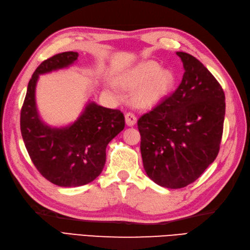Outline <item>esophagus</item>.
<instances>
[{
    "label": "esophagus",
    "instance_id": "obj_1",
    "mask_svg": "<svg viewBox=\"0 0 250 250\" xmlns=\"http://www.w3.org/2000/svg\"><path fill=\"white\" fill-rule=\"evenodd\" d=\"M125 117L126 125L129 126H132L136 124V116L133 113H126Z\"/></svg>",
    "mask_w": 250,
    "mask_h": 250
}]
</instances>
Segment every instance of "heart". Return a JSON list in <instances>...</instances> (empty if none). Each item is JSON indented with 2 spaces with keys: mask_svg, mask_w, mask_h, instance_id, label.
Returning a JSON list of instances; mask_svg holds the SVG:
<instances>
[{
  "mask_svg": "<svg viewBox=\"0 0 250 250\" xmlns=\"http://www.w3.org/2000/svg\"><path fill=\"white\" fill-rule=\"evenodd\" d=\"M174 83V74L169 70H161V65L156 61L141 63L122 79L125 87L139 88L135 101L141 106H152L160 102L171 91Z\"/></svg>",
  "mask_w": 250,
  "mask_h": 250,
  "instance_id": "1",
  "label": "heart"
}]
</instances>
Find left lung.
Returning a JSON list of instances; mask_svg holds the SVG:
<instances>
[{
  "label": "left lung",
  "instance_id": "8db88e82",
  "mask_svg": "<svg viewBox=\"0 0 250 250\" xmlns=\"http://www.w3.org/2000/svg\"><path fill=\"white\" fill-rule=\"evenodd\" d=\"M184 63L175 91L141 116V152L145 172L161 187L178 189L195 182L220 149L225 92L202 63L176 52Z\"/></svg>",
  "mask_w": 250,
  "mask_h": 250
}]
</instances>
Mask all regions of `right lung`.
Returning a JSON list of instances; mask_svg holds the SVG:
<instances>
[{
  "mask_svg": "<svg viewBox=\"0 0 250 250\" xmlns=\"http://www.w3.org/2000/svg\"><path fill=\"white\" fill-rule=\"evenodd\" d=\"M78 52L52 56L32 75L20 113V130L32 162L43 177L60 187H78L97 178L106 161V147L125 128V116L89 103L70 126L50 128L40 119L35 106V86L40 74L65 67Z\"/></svg>",
  "mask_w": 250,
  "mask_h": 250,
  "instance_id": "right-lung-1",
  "label": "right lung"
}]
</instances>
